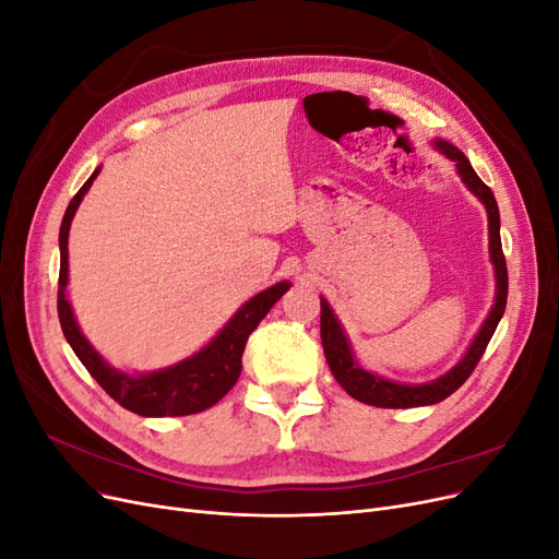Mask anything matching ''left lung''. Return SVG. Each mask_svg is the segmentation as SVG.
<instances>
[{
	"label": "left lung",
	"mask_w": 559,
	"mask_h": 559,
	"mask_svg": "<svg viewBox=\"0 0 559 559\" xmlns=\"http://www.w3.org/2000/svg\"><path fill=\"white\" fill-rule=\"evenodd\" d=\"M438 151L445 154L450 160H454L456 173H460L462 181L468 186V189L476 193L483 205L487 207V218H489V257H492L495 263V273H497V300L495 308L485 319L483 329L478 331L476 341L468 347L464 354V359L456 364L452 370L443 378H438L427 384H399L392 380H384L380 376L368 373V370L359 368V364L354 361L352 349L347 337L337 324L335 314L331 312L329 302L321 298V345H324V354L333 378L341 382L345 392L368 405H378V408H417V405H431L448 399L460 389L468 376L473 373V368L478 366L480 357L485 354L487 343L492 341V335L497 331L499 319L503 317L506 310V298H509V270H506V257L501 249V235H499V207L492 189L473 170L468 158L462 154L460 148L448 144V142H436Z\"/></svg>",
	"instance_id": "obj_1"
}]
</instances>
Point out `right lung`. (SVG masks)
Here are the masks:
<instances>
[{
  "mask_svg": "<svg viewBox=\"0 0 559 559\" xmlns=\"http://www.w3.org/2000/svg\"><path fill=\"white\" fill-rule=\"evenodd\" d=\"M99 175V167L91 175V179L81 186L79 193L72 198L67 207L60 226V277H58V317L60 326L72 345L79 361L86 366L88 373L97 380V384L126 411L138 413L142 417H181L195 415L212 408L214 403L222 401L233 384L238 382L242 373V352L249 341L251 331L261 324V319L270 312V308L289 292V282H280L270 289L253 296L249 302L235 312V317L222 329L214 341L202 347L191 359H186L173 368L156 370L146 376H128L123 370L111 368L103 357L91 347L76 326L70 300L64 296L67 286V238H70V224L79 202L91 189L93 179Z\"/></svg>",
  "mask_w": 559,
  "mask_h": 559,
  "instance_id": "add662e5",
  "label": "right lung"
}]
</instances>
